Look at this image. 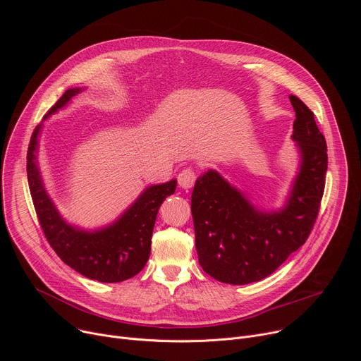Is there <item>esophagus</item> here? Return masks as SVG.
Returning <instances> with one entry per match:
<instances>
[{"label":"esophagus","mask_w":361,"mask_h":361,"mask_svg":"<svg viewBox=\"0 0 361 361\" xmlns=\"http://www.w3.org/2000/svg\"><path fill=\"white\" fill-rule=\"evenodd\" d=\"M195 183V173L191 169H184L178 174V185L184 190H188Z\"/></svg>","instance_id":"esophagus-1"}]
</instances>
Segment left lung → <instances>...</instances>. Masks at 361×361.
<instances>
[{"label": "left lung", "instance_id": "1", "mask_svg": "<svg viewBox=\"0 0 361 361\" xmlns=\"http://www.w3.org/2000/svg\"><path fill=\"white\" fill-rule=\"evenodd\" d=\"M294 133L298 166L283 205L263 209L250 194L210 169L195 180L191 214L195 250L213 279L241 286L273 274L310 234L319 214L327 171V144L313 111L295 95Z\"/></svg>", "mask_w": 361, "mask_h": 361}]
</instances>
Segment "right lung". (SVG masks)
Instances as JSON below:
<instances>
[{
	"label": "right lung",
	"mask_w": 361,
	"mask_h": 361,
	"mask_svg": "<svg viewBox=\"0 0 361 361\" xmlns=\"http://www.w3.org/2000/svg\"><path fill=\"white\" fill-rule=\"evenodd\" d=\"M87 87L68 88L31 135L27 177L42 231L60 259L77 273L101 283H120L138 274L148 262L151 235L163 201L174 194L177 180L151 184L111 223L84 228L63 217L49 197L39 170V137L44 121L64 110Z\"/></svg>",
	"instance_id": "right-lung-1"
}]
</instances>
